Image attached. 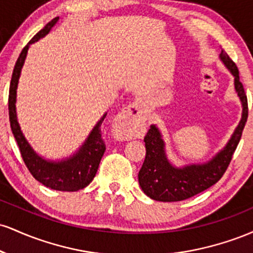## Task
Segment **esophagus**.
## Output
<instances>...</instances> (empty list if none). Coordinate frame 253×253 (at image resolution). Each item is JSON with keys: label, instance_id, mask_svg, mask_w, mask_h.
Returning a JSON list of instances; mask_svg holds the SVG:
<instances>
[{"label": "esophagus", "instance_id": "34e87169", "mask_svg": "<svg viewBox=\"0 0 253 253\" xmlns=\"http://www.w3.org/2000/svg\"><path fill=\"white\" fill-rule=\"evenodd\" d=\"M144 103L136 100L118 115L115 121V132L123 139H129L134 135L139 124L144 118Z\"/></svg>", "mask_w": 253, "mask_h": 253}]
</instances>
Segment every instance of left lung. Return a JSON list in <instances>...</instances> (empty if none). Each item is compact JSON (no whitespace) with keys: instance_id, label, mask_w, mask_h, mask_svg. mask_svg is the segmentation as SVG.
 <instances>
[{"instance_id":"obj_1","label":"left lung","mask_w":253,"mask_h":253,"mask_svg":"<svg viewBox=\"0 0 253 253\" xmlns=\"http://www.w3.org/2000/svg\"><path fill=\"white\" fill-rule=\"evenodd\" d=\"M220 59L234 76V88L243 106L242 120L226 146L211 161L202 164H189L183 168H177L170 163L165 153V143L161 130L156 125H151L144 138L146 156L138 178L141 189L152 200L175 202L189 199L215 184L231 163L232 156L239 144L248 121V97L239 80V70L236 64L225 51L220 53Z\"/></svg>"}]
</instances>
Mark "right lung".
<instances>
[{
  "mask_svg": "<svg viewBox=\"0 0 253 253\" xmlns=\"http://www.w3.org/2000/svg\"><path fill=\"white\" fill-rule=\"evenodd\" d=\"M58 20H59L58 16L51 20L42 31L38 32L36 36L32 38L31 42L25 46L24 50L20 53L15 66H14L13 75H11L8 109H9L11 132L15 138L26 167L34 178L42 183L45 187L51 188L53 190L77 191L85 188L94 179L101 158L106 151V145H104L102 134H101V125H102L107 113L103 114L100 121L95 125V127L90 132L84 144L80 147V150L74 156L58 162L46 161L32 149L31 145L26 140L24 133L21 132L16 117V89L28 48H30L31 43L36 42L45 37L52 30V27L57 24Z\"/></svg>",
  "mask_w": 253,
  "mask_h": 253,
  "instance_id": "1",
  "label": "right lung"
}]
</instances>
